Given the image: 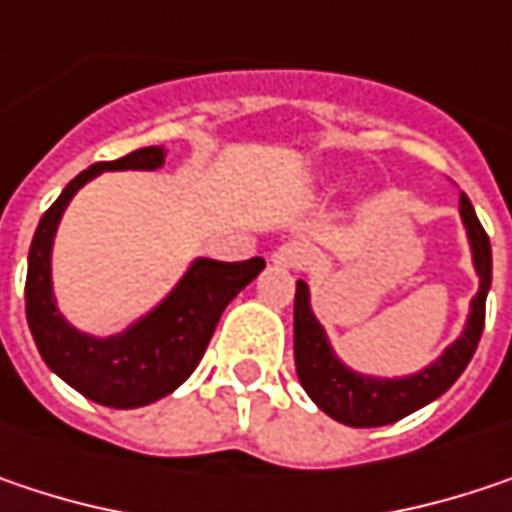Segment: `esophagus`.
I'll list each match as a JSON object with an SVG mask.
<instances>
[{
    "label": "esophagus",
    "instance_id": "34e87169",
    "mask_svg": "<svg viewBox=\"0 0 512 512\" xmlns=\"http://www.w3.org/2000/svg\"><path fill=\"white\" fill-rule=\"evenodd\" d=\"M304 260H307V246L299 243V240H290V243L278 246L275 255H272V263L281 266V269H299V266H304Z\"/></svg>",
    "mask_w": 512,
    "mask_h": 512
}]
</instances>
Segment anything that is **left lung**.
Here are the masks:
<instances>
[{
  "label": "left lung",
  "mask_w": 512,
  "mask_h": 512,
  "mask_svg": "<svg viewBox=\"0 0 512 512\" xmlns=\"http://www.w3.org/2000/svg\"><path fill=\"white\" fill-rule=\"evenodd\" d=\"M460 222L466 228L472 266L478 275V293L469 302L463 331L454 343L419 372L410 375H372L351 369L334 351L325 325L316 319L310 304V284L296 281V310H293V346H296V372L310 401L331 419L349 428H381L416 413L419 407L437 401L469 366L478 340L484 334V310L492 284V249L487 231L481 228L472 202L460 193Z\"/></svg>",
  "instance_id": "obj_1"
}]
</instances>
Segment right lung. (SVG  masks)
<instances>
[{
	"instance_id": "right-lung-1",
	"label": "right lung",
	"mask_w": 512,
	"mask_h": 512,
	"mask_svg": "<svg viewBox=\"0 0 512 512\" xmlns=\"http://www.w3.org/2000/svg\"><path fill=\"white\" fill-rule=\"evenodd\" d=\"M163 161V146H146L119 161L87 166L64 187L55 205L43 213L28 249L25 316L40 357L72 390L117 410L146 407L178 390L199 366L222 310L266 266L263 257L240 263L193 257L161 302L152 304L117 334L99 337L72 325L58 307L52 278L55 234L70 202L84 184H90L102 172H155Z\"/></svg>"
}]
</instances>
